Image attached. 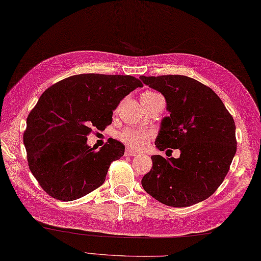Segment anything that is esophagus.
Returning <instances> with one entry per match:
<instances>
[{"instance_id":"obj_1","label":"esophagus","mask_w":261,"mask_h":261,"mask_svg":"<svg viewBox=\"0 0 261 261\" xmlns=\"http://www.w3.org/2000/svg\"><path fill=\"white\" fill-rule=\"evenodd\" d=\"M138 152L135 151L134 149H130V148H126L125 149V156H137Z\"/></svg>"}]
</instances>
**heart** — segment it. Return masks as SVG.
<instances>
[{
  "mask_svg": "<svg viewBox=\"0 0 261 261\" xmlns=\"http://www.w3.org/2000/svg\"><path fill=\"white\" fill-rule=\"evenodd\" d=\"M156 95H158V94L154 92H149V91L143 92L140 96V101L141 103H145ZM119 138L124 145L139 150V149H142L147 146L149 139L151 138V134L149 131H143V130L125 129L119 135Z\"/></svg>",
  "mask_w": 261,
  "mask_h": 261,
  "instance_id": "b5f03b06",
  "label": "heart"
}]
</instances>
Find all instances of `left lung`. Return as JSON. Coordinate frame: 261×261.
I'll use <instances>...</instances> for the list:
<instances>
[{
	"label": "left lung",
	"mask_w": 261,
	"mask_h": 261,
	"mask_svg": "<svg viewBox=\"0 0 261 261\" xmlns=\"http://www.w3.org/2000/svg\"><path fill=\"white\" fill-rule=\"evenodd\" d=\"M162 93L168 116L154 145L160 151L179 149V158L153 154L152 168L141 184L149 195L174 207L208 198L222 184L237 151L236 124L213 90L182 75L140 76ZM169 150V149H168Z\"/></svg>",
	"instance_id": "1"
}]
</instances>
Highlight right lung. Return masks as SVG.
<instances>
[{"instance_id": "add662e5", "label": "right lung", "mask_w": 261, "mask_h": 261, "mask_svg": "<svg viewBox=\"0 0 261 261\" xmlns=\"http://www.w3.org/2000/svg\"><path fill=\"white\" fill-rule=\"evenodd\" d=\"M142 83L130 75L80 74L43 92L27 118L23 143L32 175L49 195L74 201L101 186L111 163L124 154L118 140L95 151L92 127L104 130L113 111Z\"/></svg>"}]
</instances>
